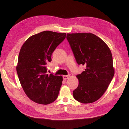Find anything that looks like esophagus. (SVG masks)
I'll use <instances>...</instances> for the list:
<instances>
[{"instance_id": "1", "label": "esophagus", "mask_w": 129, "mask_h": 129, "mask_svg": "<svg viewBox=\"0 0 129 129\" xmlns=\"http://www.w3.org/2000/svg\"><path fill=\"white\" fill-rule=\"evenodd\" d=\"M69 77H70V75H64V76H63V79L64 80H66V79H67Z\"/></svg>"}]
</instances>
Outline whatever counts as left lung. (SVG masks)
Returning <instances> with one entry per match:
<instances>
[{"mask_svg":"<svg viewBox=\"0 0 129 129\" xmlns=\"http://www.w3.org/2000/svg\"><path fill=\"white\" fill-rule=\"evenodd\" d=\"M67 39L77 63L86 67L77 75L78 87L73 91L79 103H94L102 96L114 77L113 57L103 40L91 33L67 34Z\"/></svg>","mask_w":129,"mask_h":129,"instance_id":"8db88e82","label":"left lung"}]
</instances>
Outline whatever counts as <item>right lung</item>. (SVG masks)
Returning a JSON list of instances; mask_svg holds the SVG:
<instances>
[{
  "instance_id": "right-lung-1",
  "label": "right lung",
  "mask_w": 129,
  "mask_h": 129,
  "mask_svg": "<svg viewBox=\"0 0 129 129\" xmlns=\"http://www.w3.org/2000/svg\"><path fill=\"white\" fill-rule=\"evenodd\" d=\"M66 36V33L44 31L30 37L21 48L16 72L26 95L35 103L47 105L58 96L63 78L47 74L46 64Z\"/></svg>"
}]
</instances>
